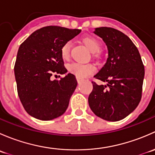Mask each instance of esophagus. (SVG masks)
Wrapping results in <instances>:
<instances>
[{
	"instance_id": "obj_1",
	"label": "esophagus",
	"mask_w": 155,
	"mask_h": 155,
	"mask_svg": "<svg viewBox=\"0 0 155 155\" xmlns=\"http://www.w3.org/2000/svg\"><path fill=\"white\" fill-rule=\"evenodd\" d=\"M76 80H77V82L79 83V82H81L82 80H83V78L79 77V76H76Z\"/></svg>"
}]
</instances>
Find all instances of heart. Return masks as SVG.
I'll list each match as a JSON object with an SVG mask.
<instances>
[{"label":"heart","instance_id":"obj_1","mask_svg":"<svg viewBox=\"0 0 155 155\" xmlns=\"http://www.w3.org/2000/svg\"><path fill=\"white\" fill-rule=\"evenodd\" d=\"M82 41L85 46L91 52H97L101 48V44L99 40L95 37L88 36L82 39ZM70 42H66L63 44L60 50L61 56L63 60H68L70 57ZM68 71L72 74L79 77H86L92 74L95 71V68L91 64H81L74 62L68 65Z\"/></svg>","mask_w":155,"mask_h":155}]
</instances>
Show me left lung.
<instances>
[{"label":"left lung","instance_id":"left-lung-1","mask_svg":"<svg viewBox=\"0 0 155 155\" xmlns=\"http://www.w3.org/2000/svg\"><path fill=\"white\" fill-rule=\"evenodd\" d=\"M94 34L103 39L109 51L107 63L94 77L107 84L99 85L92 82L89 107L103 119L120 121L130 114L141 101L144 65L138 48L124 33L101 27L95 28Z\"/></svg>","mask_w":155,"mask_h":155}]
</instances>
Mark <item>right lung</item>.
Masks as SVG:
<instances>
[{
	"mask_svg": "<svg viewBox=\"0 0 155 155\" xmlns=\"http://www.w3.org/2000/svg\"><path fill=\"white\" fill-rule=\"evenodd\" d=\"M80 32V29L46 26L20 45L14 66L17 91L24 109L34 118L49 121L68 109L77 86L76 77L71 73L60 80L51 77L68 72L61 48Z\"/></svg>",
	"mask_w": 155,
	"mask_h": 155,
	"instance_id": "1",
	"label": "right lung"
}]
</instances>
